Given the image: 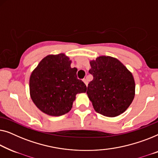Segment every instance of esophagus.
I'll use <instances>...</instances> for the list:
<instances>
[{"mask_svg":"<svg viewBox=\"0 0 158 158\" xmlns=\"http://www.w3.org/2000/svg\"><path fill=\"white\" fill-rule=\"evenodd\" d=\"M83 81H84V83L86 84V86L88 85V81H87V79H83Z\"/></svg>","mask_w":158,"mask_h":158,"instance_id":"34e87169","label":"esophagus"}]
</instances>
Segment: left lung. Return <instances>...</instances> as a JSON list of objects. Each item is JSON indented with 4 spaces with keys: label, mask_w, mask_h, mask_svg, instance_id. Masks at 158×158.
I'll use <instances>...</instances> for the list:
<instances>
[{
    "label": "left lung",
    "mask_w": 158,
    "mask_h": 158,
    "mask_svg": "<svg viewBox=\"0 0 158 158\" xmlns=\"http://www.w3.org/2000/svg\"><path fill=\"white\" fill-rule=\"evenodd\" d=\"M89 99L97 112L114 117L125 112L134 99L135 83L132 73L116 58L101 56L90 61Z\"/></svg>",
    "instance_id": "8db88e82"
}]
</instances>
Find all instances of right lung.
<instances>
[{
    "label": "right lung",
    "mask_w": 158,
    "mask_h": 158,
    "mask_svg": "<svg viewBox=\"0 0 158 158\" xmlns=\"http://www.w3.org/2000/svg\"><path fill=\"white\" fill-rule=\"evenodd\" d=\"M71 63L64 54L48 55L31 74V98L46 114H66L72 108L76 95L86 92L85 84L77 79V69L71 67Z\"/></svg>",
    "instance_id": "obj_1"
}]
</instances>
